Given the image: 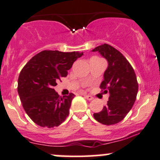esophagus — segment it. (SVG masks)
<instances>
[{
  "instance_id": "esophagus-1",
  "label": "esophagus",
  "mask_w": 160,
  "mask_h": 160,
  "mask_svg": "<svg viewBox=\"0 0 160 160\" xmlns=\"http://www.w3.org/2000/svg\"><path fill=\"white\" fill-rule=\"evenodd\" d=\"M84 98H86V99H88V101H91V100L93 99V97L90 96V95H88V94H84Z\"/></svg>"
}]
</instances>
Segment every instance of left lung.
<instances>
[{
  "label": "left lung",
  "mask_w": 160,
  "mask_h": 160,
  "mask_svg": "<svg viewBox=\"0 0 160 160\" xmlns=\"http://www.w3.org/2000/svg\"><path fill=\"white\" fill-rule=\"evenodd\" d=\"M92 51L99 52L108 62L100 88L110 94L107 105L93 117L103 125H114L125 118L136 100V75L126 58L110 45L102 44Z\"/></svg>",
  "instance_id": "1"
}]
</instances>
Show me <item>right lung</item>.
<instances>
[{
	"mask_svg": "<svg viewBox=\"0 0 160 160\" xmlns=\"http://www.w3.org/2000/svg\"><path fill=\"white\" fill-rule=\"evenodd\" d=\"M82 55L80 52L44 50L23 67L18 80V92L23 108L35 124L53 128L66 120L75 95L59 96L54 87L58 80L67 77V70Z\"/></svg>",
	"mask_w": 160,
	"mask_h": 160,
	"instance_id": "1",
	"label": "right lung"
}]
</instances>
